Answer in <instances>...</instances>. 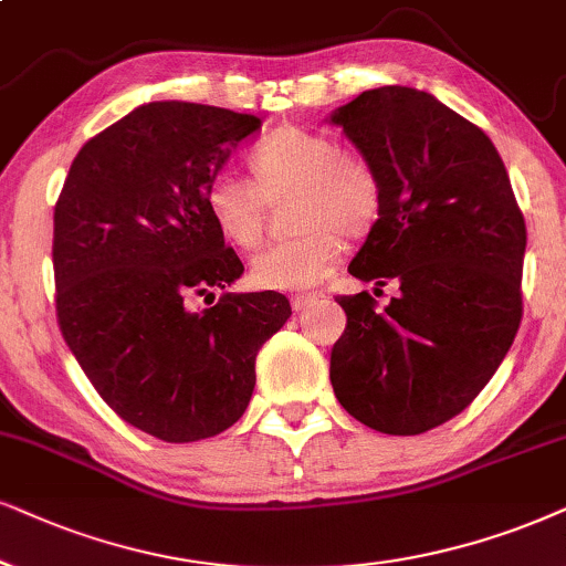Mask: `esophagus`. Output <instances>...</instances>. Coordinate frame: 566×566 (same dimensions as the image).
<instances>
[{"label": "esophagus", "mask_w": 566, "mask_h": 566, "mask_svg": "<svg viewBox=\"0 0 566 566\" xmlns=\"http://www.w3.org/2000/svg\"><path fill=\"white\" fill-rule=\"evenodd\" d=\"M318 303V295H295L292 297V311H307L311 305Z\"/></svg>", "instance_id": "esophagus-1"}]
</instances>
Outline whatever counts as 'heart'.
<instances>
[{
	"label": "heart",
	"mask_w": 566,
	"mask_h": 566,
	"mask_svg": "<svg viewBox=\"0 0 566 566\" xmlns=\"http://www.w3.org/2000/svg\"><path fill=\"white\" fill-rule=\"evenodd\" d=\"M255 180L224 169L206 188V211L227 242L253 248L271 200L290 198L295 234L261 248L250 282L261 290H305L318 284L342 253V234L363 238L381 213V182L363 156L342 151L328 135L284 125L250 154Z\"/></svg>",
	"instance_id": "obj_1"
}]
</instances>
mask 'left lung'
Returning a JSON list of instances; mask_svg holds the SVG:
<instances>
[{
	"instance_id": "1",
	"label": "left lung",
	"mask_w": 566,
	"mask_h": 566,
	"mask_svg": "<svg viewBox=\"0 0 566 566\" xmlns=\"http://www.w3.org/2000/svg\"><path fill=\"white\" fill-rule=\"evenodd\" d=\"M326 123L381 182V213L347 271L399 284L384 311L368 292L336 300L347 328L328 378L363 426L426 433L473 402L510 353L525 219L489 135L431 93L370 88Z\"/></svg>"
}]
</instances>
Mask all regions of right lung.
<instances>
[{"instance_id":"obj_1","label":"right lung","mask_w":566,"mask_h":566,"mask_svg":"<svg viewBox=\"0 0 566 566\" xmlns=\"http://www.w3.org/2000/svg\"><path fill=\"white\" fill-rule=\"evenodd\" d=\"M261 119L190 102L143 104L75 156L54 209L56 321L125 423L169 443L217 436L253 397L255 355L287 324L279 292L213 297L242 261L206 188Z\"/></svg>"}]
</instances>
